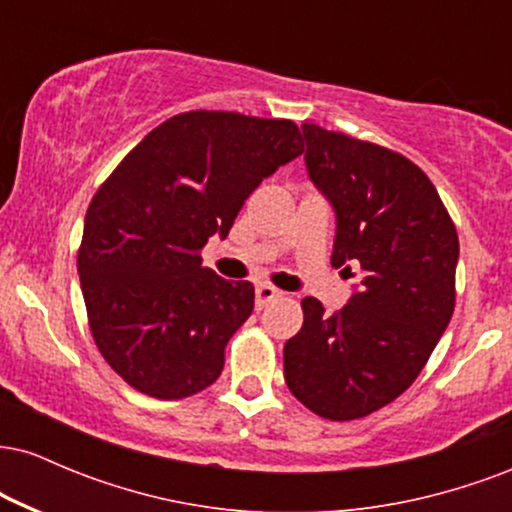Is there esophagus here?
Wrapping results in <instances>:
<instances>
[{
	"label": "esophagus",
	"instance_id": "esophagus-1",
	"mask_svg": "<svg viewBox=\"0 0 512 512\" xmlns=\"http://www.w3.org/2000/svg\"><path fill=\"white\" fill-rule=\"evenodd\" d=\"M279 296H281V291L274 289V286H269V284H257V286H255V305H257V310H262L264 305L272 303L274 298H279Z\"/></svg>",
	"mask_w": 512,
	"mask_h": 512
}]
</instances>
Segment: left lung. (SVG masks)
<instances>
[{
	"instance_id": "8db88e82",
	"label": "left lung",
	"mask_w": 512,
	"mask_h": 512,
	"mask_svg": "<svg viewBox=\"0 0 512 512\" xmlns=\"http://www.w3.org/2000/svg\"><path fill=\"white\" fill-rule=\"evenodd\" d=\"M301 129L305 168L337 219L332 267L361 281L332 315L303 298L284 378L317 416L351 421L397 399L426 366L455 308L460 243L436 187L409 158Z\"/></svg>"
}]
</instances>
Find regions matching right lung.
<instances>
[{"mask_svg": "<svg viewBox=\"0 0 512 512\" xmlns=\"http://www.w3.org/2000/svg\"><path fill=\"white\" fill-rule=\"evenodd\" d=\"M301 154L291 120L192 110L151 129L103 182L76 264L98 351L134 390L182 399L219 378L255 289L202 267L199 250Z\"/></svg>", "mask_w": 512, "mask_h": 512, "instance_id": "obj_1", "label": "right lung"}]
</instances>
